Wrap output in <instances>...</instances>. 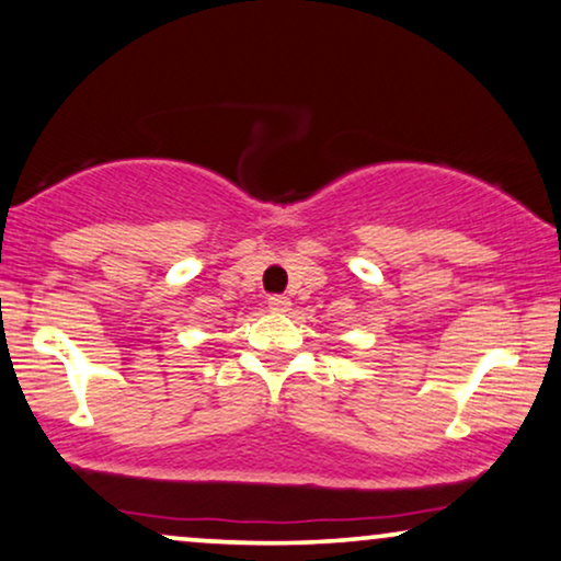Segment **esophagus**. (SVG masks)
<instances>
[{"label":"esophagus","instance_id":"esophagus-1","mask_svg":"<svg viewBox=\"0 0 561 561\" xmlns=\"http://www.w3.org/2000/svg\"><path fill=\"white\" fill-rule=\"evenodd\" d=\"M289 297H285V295H272L268 297V310H274V313H287L289 310Z\"/></svg>","mask_w":561,"mask_h":561}]
</instances>
